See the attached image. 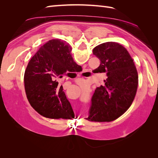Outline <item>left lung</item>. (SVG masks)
<instances>
[{"label":"left lung","instance_id":"1","mask_svg":"<svg viewBox=\"0 0 158 158\" xmlns=\"http://www.w3.org/2000/svg\"><path fill=\"white\" fill-rule=\"evenodd\" d=\"M93 54L100 60L95 73H106L105 84L97 88L92 98L87 120L110 122L130 107L136 94L138 76L134 61L127 50L115 42L96 46Z\"/></svg>","mask_w":158,"mask_h":158}]
</instances>
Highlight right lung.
<instances>
[{"instance_id":"add662e5","label":"right lung","mask_w":158,"mask_h":158,"mask_svg":"<svg viewBox=\"0 0 158 158\" xmlns=\"http://www.w3.org/2000/svg\"><path fill=\"white\" fill-rule=\"evenodd\" d=\"M64 41L51 40L40 47L24 73L27 98L41 115L50 118H72L74 113L58 79L69 72L81 70Z\"/></svg>"}]
</instances>
